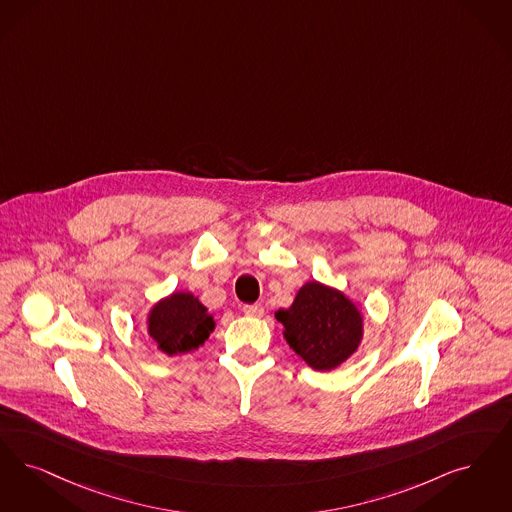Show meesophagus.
<instances>
[{"instance_id":"34e87169","label":"esophagus","mask_w":512,"mask_h":512,"mask_svg":"<svg viewBox=\"0 0 512 512\" xmlns=\"http://www.w3.org/2000/svg\"><path fill=\"white\" fill-rule=\"evenodd\" d=\"M242 310H244L246 316H251V318H261L265 314V308L261 305H244Z\"/></svg>"}]
</instances>
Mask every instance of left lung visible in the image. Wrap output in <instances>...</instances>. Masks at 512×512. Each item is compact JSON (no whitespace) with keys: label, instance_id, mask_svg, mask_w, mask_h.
<instances>
[{"label":"left lung","instance_id":"1","mask_svg":"<svg viewBox=\"0 0 512 512\" xmlns=\"http://www.w3.org/2000/svg\"><path fill=\"white\" fill-rule=\"evenodd\" d=\"M284 335L308 366L328 371L343 364L362 339V316L347 297L318 282L299 289L293 305L276 312Z\"/></svg>","mask_w":512,"mask_h":512}]
</instances>
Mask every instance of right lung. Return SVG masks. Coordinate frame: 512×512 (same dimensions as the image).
Masks as SVG:
<instances>
[{"instance_id": "add662e5", "label": "right lung", "mask_w": 512, "mask_h": 512, "mask_svg": "<svg viewBox=\"0 0 512 512\" xmlns=\"http://www.w3.org/2000/svg\"><path fill=\"white\" fill-rule=\"evenodd\" d=\"M213 328V316L190 293H173L152 308L148 316L150 337L169 356L204 345Z\"/></svg>"}]
</instances>
